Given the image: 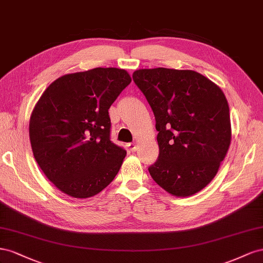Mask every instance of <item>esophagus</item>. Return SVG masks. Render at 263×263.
Masks as SVG:
<instances>
[{
	"label": "esophagus",
	"instance_id": "34e87169",
	"mask_svg": "<svg viewBox=\"0 0 263 263\" xmlns=\"http://www.w3.org/2000/svg\"><path fill=\"white\" fill-rule=\"evenodd\" d=\"M127 147L130 148L131 152H136L137 148H138V146H137L136 143H129V144H127Z\"/></svg>",
	"mask_w": 263,
	"mask_h": 263
}]
</instances>
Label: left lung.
<instances>
[{"instance_id":"left-lung-1","label":"left lung","mask_w":263,"mask_h":263,"mask_svg":"<svg viewBox=\"0 0 263 263\" xmlns=\"http://www.w3.org/2000/svg\"><path fill=\"white\" fill-rule=\"evenodd\" d=\"M152 108L160 153L155 183L186 197L212 182L230 145L229 107L221 89L194 70L139 69L132 74Z\"/></svg>"}]
</instances>
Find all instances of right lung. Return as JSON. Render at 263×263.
Segmentation results:
<instances>
[{
	"label": "right lung",
	"instance_id": "1",
	"mask_svg": "<svg viewBox=\"0 0 263 263\" xmlns=\"http://www.w3.org/2000/svg\"><path fill=\"white\" fill-rule=\"evenodd\" d=\"M131 82L119 68L65 74L32 112L29 140L37 164L59 191L95 196L114 181L126 151L110 140L109 108Z\"/></svg>",
	"mask_w": 263,
	"mask_h": 263
}]
</instances>
